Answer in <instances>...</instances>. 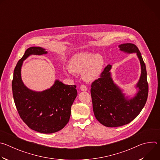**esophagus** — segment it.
Segmentation results:
<instances>
[{"mask_svg": "<svg viewBox=\"0 0 160 160\" xmlns=\"http://www.w3.org/2000/svg\"><path fill=\"white\" fill-rule=\"evenodd\" d=\"M80 90H81L82 91H87V89H88L87 87L85 85H81L80 87Z\"/></svg>", "mask_w": 160, "mask_h": 160, "instance_id": "34e87169", "label": "esophagus"}]
</instances>
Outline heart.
I'll use <instances>...</instances> for the list:
<instances>
[{
  "label": "heart",
  "instance_id": "obj_1",
  "mask_svg": "<svg viewBox=\"0 0 160 160\" xmlns=\"http://www.w3.org/2000/svg\"><path fill=\"white\" fill-rule=\"evenodd\" d=\"M104 65V59L100 54L82 52L75 54L69 61V68L64 73L70 77L72 73L82 74L83 79L88 82L96 80L101 75Z\"/></svg>",
  "mask_w": 160,
  "mask_h": 160
}]
</instances>
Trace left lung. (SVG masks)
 <instances>
[{"instance_id": "left-lung-1", "label": "left lung", "mask_w": 160, "mask_h": 160, "mask_svg": "<svg viewBox=\"0 0 160 160\" xmlns=\"http://www.w3.org/2000/svg\"><path fill=\"white\" fill-rule=\"evenodd\" d=\"M124 53H135L140 64L141 73L135 85L137 92L133 96L126 95L123 89L114 82L109 64L102 72L101 77L91 85L93 111L96 118L108 127H117L129 123L138 116L146 102L148 83L145 63L135 45L123 43L118 45Z\"/></svg>"}]
</instances>
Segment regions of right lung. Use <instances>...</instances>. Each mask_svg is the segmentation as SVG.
<instances>
[{"instance_id":"right-lung-1","label":"right lung","mask_w":160,"mask_h":160,"mask_svg":"<svg viewBox=\"0 0 160 160\" xmlns=\"http://www.w3.org/2000/svg\"><path fill=\"white\" fill-rule=\"evenodd\" d=\"M48 51L40 47H31L18 62L12 82V94L19 115L28 127L42 133H52L62 129L68 123L71 108L77 96L76 85L64 84L56 80L43 91L28 88L21 79L23 61L32 55H42Z\"/></svg>"}]
</instances>
